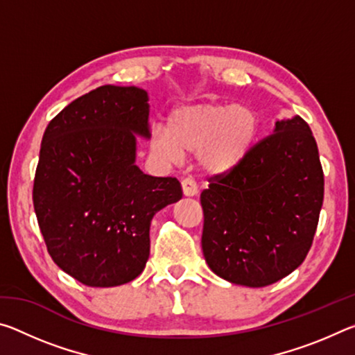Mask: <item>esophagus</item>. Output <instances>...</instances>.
<instances>
[{"instance_id": "1", "label": "esophagus", "mask_w": 355, "mask_h": 355, "mask_svg": "<svg viewBox=\"0 0 355 355\" xmlns=\"http://www.w3.org/2000/svg\"><path fill=\"white\" fill-rule=\"evenodd\" d=\"M182 189H183V194L186 197H194L197 194V184H196L194 180H191V178L183 180Z\"/></svg>"}]
</instances>
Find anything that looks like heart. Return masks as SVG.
Instances as JSON below:
<instances>
[{"label": "heart", "instance_id": "1", "mask_svg": "<svg viewBox=\"0 0 355 355\" xmlns=\"http://www.w3.org/2000/svg\"><path fill=\"white\" fill-rule=\"evenodd\" d=\"M258 135L260 117L254 107L203 101L173 110L167 127H155L150 146L169 163L180 161L184 153H197L203 173L225 177L248 161Z\"/></svg>", "mask_w": 355, "mask_h": 355}]
</instances>
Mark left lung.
<instances>
[{
	"label": "left lung",
	"instance_id": "8db88e82",
	"mask_svg": "<svg viewBox=\"0 0 355 355\" xmlns=\"http://www.w3.org/2000/svg\"><path fill=\"white\" fill-rule=\"evenodd\" d=\"M200 194L202 250L230 284L272 285L307 257L324 199L318 146L304 119L275 120L271 136Z\"/></svg>",
	"mask_w": 355,
	"mask_h": 355
}]
</instances>
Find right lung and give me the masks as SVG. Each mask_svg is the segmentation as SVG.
<instances>
[{
	"label": "right lung",
	"instance_id": "1",
	"mask_svg": "<svg viewBox=\"0 0 355 355\" xmlns=\"http://www.w3.org/2000/svg\"><path fill=\"white\" fill-rule=\"evenodd\" d=\"M148 112L144 89L107 84L65 106L42 137L34 211L53 261L83 285L135 280L148 260L153 216L183 196L177 178L136 166Z\"/></svg>",
	"mask_w": 355,
	"mask_h": 355
}]
</instances>
